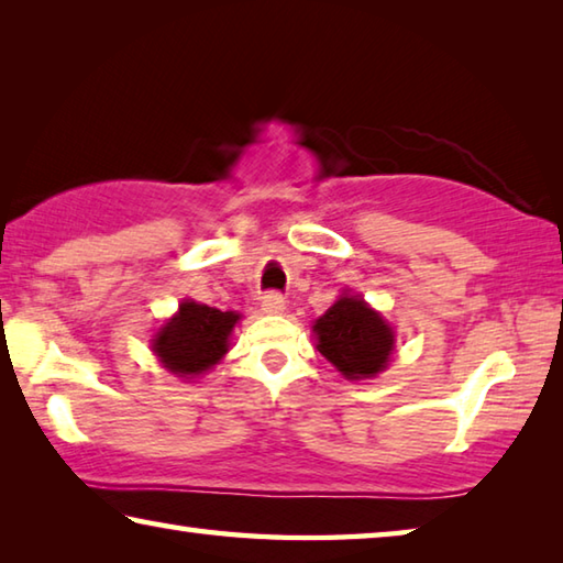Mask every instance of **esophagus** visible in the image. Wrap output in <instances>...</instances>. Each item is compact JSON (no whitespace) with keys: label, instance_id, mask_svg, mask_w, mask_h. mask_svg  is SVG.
<instances>
[{"label":"esophagus","instance_id":"1","mask_svg":"<svg viewBox=\"0 0 563 563\" xmlns=\"http://www.w3.org/2000/svg\"><path fill=\"white\" fill-rule=\"evenodd\" d=\"M261 308H263L265 316H283V312H285V298H283L280 292L263 295Z\"/></svg>","mask_w":563,"mask_h":563}]
</instances>
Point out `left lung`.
Returning a JSON list of instances; mask_svg holds the SVG:
<instances>
[{
	"label": "left lung",
	"instance_id": "obj_1",
	"mask_svg": "<svg viewBox=\"0 0 563 563\" xmlns=\"http://www.w3.org/2000/svg\"><path fill=\"white\" fill-rule=\"evenodd\" d=\"M320 355L347 379H369L389 365L395 330L362 295L345 290L312 325Z\"/></svg>",
	"mask_w": 563,
	"mask_h": 563
}]
</instances>
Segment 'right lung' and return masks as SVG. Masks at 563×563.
<instances>
[{
  "label": "right lung",
  "instance_id": "1",
  "mask_svg": "<svg viewBox=\"0 0 563 563\" xmlns=\"http://www.w3.org/2000/svg\"><path fill=\"white\" fill-rule=\"evenodd\" d=\"M238 320L241 316L233 310L223 312L196 300H184L176 316L158 328L151 347L168 373L194 379L223 360Z\"/></svg>",
  "mask_w": 563,
  "mask_h": 563
}]
</instances>
